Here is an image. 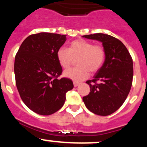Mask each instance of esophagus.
<instances>
[{
  "mask_svg": "<svg viewBox=\"0 0 147 147\" xmlns=\"http://www.w3.org/2000/svg\"><path fill=\"white\" fill-rule=\"evenodd\" d=\"M73 84H74V86L75 87H77L79 85V83H77V82H74Z\"/></svg>",
  "mask_w": 147,
  "mask_h": 147,
  "instance_id": "34e87169",
  "label": "esophagus"
}]
</instances>
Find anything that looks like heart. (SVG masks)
Masks as SVG:
<instances>
[{"label":"heart","mask_w":147,"mask_h":147,"mask_svg":"<svg viewBox=\"0 0 147 147\" xmlns=\"http://www.w3.org/2000/svg\"><path fill=\"white\" fill-rule=\"evenodd\" d=\"M57 58L61 66L65 69L77 60V67L65 70L63 76L75 82H80L88 77L89 72L95 73L100 70L105 61L106 51L102 45L77 39L72 41L68 49H59Z\"/></svg>","instance_id":"1"}]
</instances>
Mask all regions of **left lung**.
I'll return each mask as SVG.
<instances>
[{"label":"left lung","mask_w":147,"mask_h":147,"mask_svg":"<svg viewBox=\"0 0 147 147\" xmlns=\"http://www.w3.org/2000/svg\"><path fill=\"white\" fill-rule=\"evenodd\" d=\"M84 38L102 43L106 58L102 67L92 80L87 81L90 92L83 97L89 111L106 116L120 108L129 95L133 82V59L121 41L109 34L97 33Z\"/></svg>","instance_id":"1"}]
</instances>
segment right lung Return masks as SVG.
Here are the masks:
<instances>
[{"label": "right lung", "mask_w": 147, "mask_h": 147, "mask_svg": "<svg viewBox=\"0 0 147 147\" xmlns=\"http://www.w3.org/2000/svg\"><path fill=\"white\" fill-rule=\"evenodd\" d=\"M66 35L41 32L30 35L18 49L14 61L16 85L28 108L41 115H49L63 106L65 95L74 86L71 79H59L62 68L57 50Z\"/></svg>", "instance_id": "add662e5"}]
</instances>
